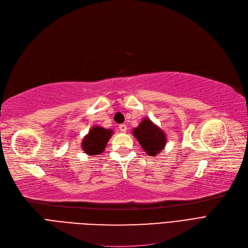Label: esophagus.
<instances>
[{
    "label": "esophagus",
    "instance_id": "obj_1",
    "mask_svg": "<svg viewBox=\"0 0 248 248\" xmlns=\"http://www.w3.org/2000/svg\"><path fill=\"white\" fill-rule=\"evenodd\" d=\"M119 128H120V131L123 132V133H125V132H126V125H125L124 124H120V125H119Z\"/></svg>",
    "mask_w": 248,
    "mask_h": 248
}]
</instances>
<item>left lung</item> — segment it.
Returning <instances> with one entry per match:
<instances>
[{
    "mask_svg": "<svg viewBox=\"0 0 248 248\" xmlns=\"http://www.w3.org/2000/svg\"><path fill=\"white\" fill-rule=\"evenodd\" d=\"M133 134L151 157L160 153L166 146V135L149 119L142 120L139 126L134 128Z\"/></svg>",
    "mask_w": 248,
    "mask_h": 248,
    "instance_id": "8db88e82",
    "label": "left lung"
}]
</instances>
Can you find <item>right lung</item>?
Returning <instances> with one entry per match:
<instances>
[{"mask_svg": "<svg viewBox=\"0 0 248 248\" xmlns=\"http://www.w3.org/2000/svg\"><path fill=\"white\" fill-rule=\"evenodd\" d=\"M112 135L111 129L101 126H93L82 140V149L89 155H96L102 153L109 138Z\"/></svg>", "mask_w": 248, "mask_h": 248, "instance_id": "1", "label": "right lung"}]
</instances>
